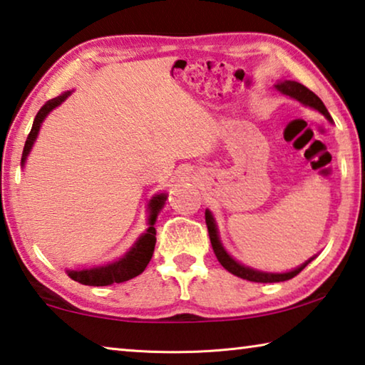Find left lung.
<instances>
[{
  "label": "left lung",
  "mask_w": 365,
  "mask_h": 365,
  "mask_svg": "<svg viewBox=\"0 0 365 365\" xmlns=\"http://www.w3.org/2000/svg\"><path fill=\"white\" fill-rule=\"evenodd\" d=\"M274 88H276V91H279L281 94L291 97V99L300 102L302 106L310 107V108L317 110V112H320L323 117L329 121V123H333V118H331V115L328 113L325 103L320 101V97L315 96L310 89L305 88L304 84L296 83V81L284 79V81H277V83L274 84ZM205 217H206V225H207V232H210L212 250H214V253H216V258L219 259V263H221L224 268L229 271V273L239 276V277H242V279L253 281V282H281V281L292 279L294 276H297L300 271H302L305 266H307L312 259L315 258V257H312L305 263H302L300 266H297V268H294L291 271H286V273H268V271H259L255 268H250V266H245L240 262H237V259L230 257L227 250H225L221 239H219L216 219H214L212 212L210 210H206Z\"/></svg>",
  "instance_id": "obj_1"
}]
</instances>
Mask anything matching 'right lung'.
<instances>
[{"instance_id": "obj_1", "label": "right lung", "mask_w": 365, "mask_h": 365, "mask_svg": "<svg viewBox=\"0 0 365 365\" xmlns=\"http://www.w3.org/2000/svg\"><path fill=\"white\" fill-rule=\"evenodd\" d=\"M73 91H66L63 92L61 96L55 97V99L48 101L45 106L38 110V113L36 115V120H34L32 130L29 133L26 144H24V151H22V159H21V165H26V160L31 154L34 143H36L40 126H42L43 120L48 117V113L51 110H55L58 106H61L69 96H71ZM167 200V193H158L154 195L148 203V229L146 232H143L140 237H138L135 244H133L128 250L125 252L123 257H120L113 262H108L106 264H97L92 266V268H83V269H66L68 276L71 279L81 282V284L86 286H110L113 282H125L128 279H133L138 274H141L144 269H146L148 263L151 262L153 253H154V247H155V227L154 224L158 221V216L162 207L165 205Z\"/></svg>"}]
</instances>
